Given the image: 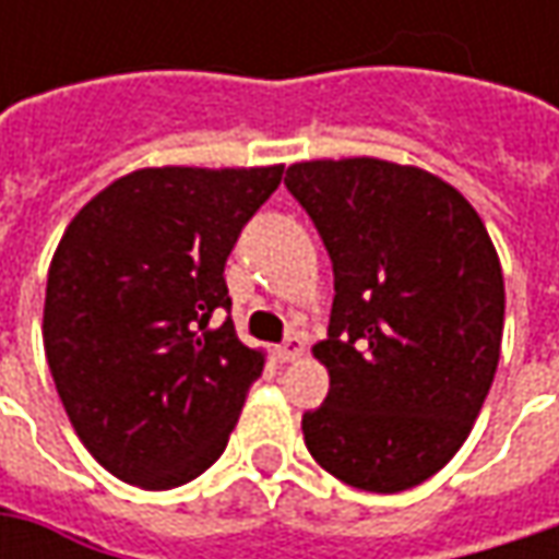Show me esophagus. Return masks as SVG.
I'll return each mask as SVG.
<instances>
[{"label": "esophagus", "mask_w": 559, "mask_h": 559, "mask_svg": "<svg viewBox=\"0 0 559 559\" xmlns=\"http://www.w3.org/2000/svg\"><path fill=\"white\" fill-rule=\"evenodd\" d=\"M301 355H305V338L295 333H292L280 348H276V357H280L283 364H286V360H295V357H301Z\"/></svg>", "instance_id": "obj_1"}]
</instances>
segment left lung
Returning <instances> with one entry per match:
<instances>
[{"label":"left lung","instance_id":"1","mask_svg":"<svg viewBox=\"0 0 559 559\" xmlns=\"http://www.w3.org/2000/svg\"><path fill=\"white\" fill-rule=\"evenodd\" d=\"M286 189L333 261L313 357L330 395L301 417L326 473L376 495L426 483L457 454L501 357L504 273L483 217L439 177L379 162H301Z\"/></svg>","mask_w":559,"mask_h":559}]
</instances>
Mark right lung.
I'll use <instances>...</instances> for the list:
<instances>
[{"label":"right lung","instance_id":"add662e5","mask_svg":"<svg viewBox=\"0 0 559 559\" xmlns=\"http://www.w3.org/2000/svg\"><path fill=\"white\" fill-rule=\"evenodd\" d=\"M283 167H145L102 189L55 248L43 345L86 451L148 491L224 454L264 370L239 342L224 267Z\"/></svg>","mask_w":559,"mask_h":559}]
</instances>
